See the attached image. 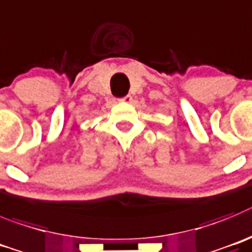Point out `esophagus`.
<instances>
[{
  "label": "esophagus",
  "instance_id": "1",
  "mask_svg": "<svg viewBox=\"0 0 252 252\" xmlns=\"http://www.w3.org/2000/svg\"><path fill=\"white\" fill-rule=\"evenodd\" d=\"M119 100L123 101V103H130V101H131V96H130V95H126L124 98L119 99Z\"/></svg>",
  "mask_w": 252,
  "mask_h": 252
}]
</instances>
